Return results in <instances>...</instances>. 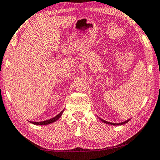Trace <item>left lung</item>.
<instances>
[{
    "mask_svg": "<svg viewBox=\"0 0 160 160\" xmlns=\"http://www.w3.org/2000/svg\"><path fill=\"white\" fill-rule=\"evenodd\" d=\"M98 118L100 120H101L102 122H104V123H106V124H108V125H125V124H126V123H127V122H128L130 121V120H131V119H129L126 120V121L123 122H120V123H113V122H109L105 121V120L102 119H101V118H99V117H98Z\"/></svg>",
    "mask_w": 160,
    "mask_h": 160,
    "instance_id": "left-lung-1",
    "label": "left lung"
}]
</instances>
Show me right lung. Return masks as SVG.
<instances>
[{
    "instance_id": "obj_1",
    "label": "right lung",
    "mask_w": 160,
    "mask_h": 160,
    "mask_svg": "<svg viewBox=\"0 0 160 160\" xmlns=\"http://www.w3.org/2000/svg\"><path fill=\"white\" fill-rule=\"evenodd\" d=\"M63 112H64V110H62V112H60V113H59L58 115L54 116V117L52 118V119L45 120V121H43V122H31V121H29V122H30V123H32V124H33V125H50V124H51V123H53V122H56L57 120H58L59 118L62 116Z\"/></svg>"
}]
</instances>
